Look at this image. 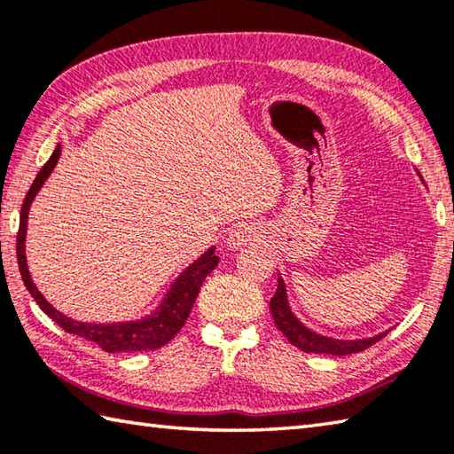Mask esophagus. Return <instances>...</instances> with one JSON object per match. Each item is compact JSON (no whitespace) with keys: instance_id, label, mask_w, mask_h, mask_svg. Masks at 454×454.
I'll return each mask as SVG.
<instances>
[{"instance_id":"1","label":"esophagus","mask_w":454,"mask_h":454,"mask_svg":"<svg viewBox=\"0 0 454 454\" xmlns=\"http://www.w3.org/2000/svg\"><path fill=\"white\" fill-rule=\"evenodd\" d=\"M262 238V228L254 224V222H242L238 224L232 232L226 236V247L228 250H242V247L250 246L254 242H260Z\"/></svg>"}]
</instances>
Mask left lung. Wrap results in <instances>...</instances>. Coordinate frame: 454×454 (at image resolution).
<instances>
[{
  "instance_id": "1",
  "label": "left lung",
  "mask_w": 454,
  "mask_h": 454,
  "mask_svg": "<svg viewBox=\"0 0 454 454\" xmlns=\"http://www.w3.org/2000/svg\"><path fill=\"white\" fill-rule=\"evenodd\" d=\"M270 309H271L273 321L278 325L279 331L287 336V340L293 346H297V348L303 352L346 356V354H354V352H362L370 348L372 344L381 340L389 333V331H384L376 336H368V339H354V340L333 339V336L315 333L313 328H309L307 325L301 323L297 315L291 310L289 299H287V287H286V281L281 278V273H278V291H275V295L271 297Z\"/></svg>"
}]
</instances>
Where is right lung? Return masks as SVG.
<instances>
[{
	"instance_id": "obj_1",
	"label": "right lung",
	"mask_w": 454,
	"mask_h": 454,
	"mask_svg": "<svg viewBox=\"0 0 454 454\" xmlns=\"http://www.w3.org/2000/svg\"><path fill=\"white\" fill-rule=\"evenodd\" d=\"M60 157V144L52 151L49 161L43 165L39 175L35 176L29 192L23 200L21 216H20V232H17V263H20V271L27 291L31 293L33 299L44 315H49L60 328L67 333L76 334L80 339H86L100 346L106 352H137V350H157L165 346L173 336L181 331L183 325L189 318L191 309L197 301L202 281L207 275L216 268L220 257L215 254L216 247L212 246L204 252L197 262H192L179 278L173 281L171 289L165 293L161 303L153 310V313L136 318V321H123V323H82L74 321L60 310L52 307L47 299L41 295V291L31 279L29 268H27V255H25V236H27V218H29V208L41 191L44 181L49 179L52 168L57 167Z\"/></svg>"
}]
</instances>
